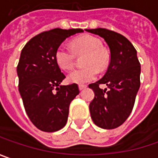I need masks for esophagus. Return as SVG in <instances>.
I'll list each match as a JSON object with an SVG mask.
<instances>
[{
	"mask_svg": "<svg viewBox=\"0 0 158 158\" xmlns=\"http://www.w3.org/2000/svg\"><path fill=\"white\" fill-rule=\"evenodd\" d=\"M86 87V85H79V90H83V89H85Z\"/></svg>",
	"mask_w": 158,
	"mask_h": 158,
	"instance_id": "esophagus-1",
	"label": "esophagus"
}]
</instances>
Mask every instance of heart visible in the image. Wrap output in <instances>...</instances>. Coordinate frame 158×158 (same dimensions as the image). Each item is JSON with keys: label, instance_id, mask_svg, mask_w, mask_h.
<instances>
[{"label": "heart", "instance_id": "b5f03b06", "mask_svg": "<svg viewBox=\"0 0 158 158\" xmlns=\"http://www.w3.org/2000/svg\"><path fill=\"white\" fill-rule=\"evenodd\" d=\"M72 47L76 55H85L81 69L74 70L69 73L67 79L72 83L85 84L96 78L98 70L103 71L110 62L108 52L102 48L99 39L86 34L75 38L72 41ZM55 59L57 65L64 70H71L75 61V54L64 46H59L55 53Z\"/></svg>", "mask_w": 158, "mask_h": 158}]
</instances>
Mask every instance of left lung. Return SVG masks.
I'll list each match as a JSON object with an SVG mask.
<instances>
[{
    "label": "left lung",
    "instance_id": "8db88e82",
    "mask_svg": "<svg viewBox=\"0 0 158 158\" xmlns=\"http://www.w3.org/2000/svg\"><path fill=\"white\" fill-rule=\"evenodd\" d=\"M105 40L110 62L105 75L89 85L94 98L89 104L94 123L103 129H114L121 126L131 114L136 94L140 88L141 64L137 51L125 36L104 28L86 29ZM101 84L108 89H102Z\"/></svg>",
    "mask_w": 158,
    "mask_h": 158
}]
</instances>
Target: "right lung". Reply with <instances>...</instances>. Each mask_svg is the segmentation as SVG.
Returning a JSON list of instances; mask_svg holds the SVG:
<instances>
[{
  "label": "right lung",
  "instance_id": "add662e5",
  "mask_svg": "<svg viewBox=\"0 0 158 158\" xmlns=\"http://www.w3.org/2000/svg\"><path fill=\"white\" fill-rule=\"evenodd\" d=\"M82 29L56 28L31 38L21 51L17 64L18 90L27 116L38 129L53 133L67 123L71 102L79 94L77 84L63 86L65 76L55 53L66 38Z\"/></svg>",
  "mask_w": 158,
  "mask_h": 158
}]
</instances>
